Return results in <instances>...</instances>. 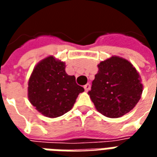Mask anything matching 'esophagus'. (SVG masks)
<instances>
[{"label": "esophagus", "mask_w": 157, "mask_h": 157, "mask_svg": "<svg viewBox=\"0 0 157 157\" xmlns=\"http://www.w3.org/2000/svg\"><path fill=\"white\" fill-rule=\"evenodd\" d=\"M90 88H91V85H90L89 83H87V84H86V85L84 86V89H85V91L86 92H88L89 90H90Z\"/></svg>", "instance_id": "obj_1"}]
</instances>
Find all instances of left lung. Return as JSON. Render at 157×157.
Masks as SVG:
<instances>
[{
	"label": "left lung",
	"instance_id": "obj_1",
	"mask_svg": "<svg viewBox=\"0 0 157 157\" xmlns=\"http://www.w3.org/2000/svg\"><path fill=\"white\" fill-rule=\"evenodd\" d=\"M90 98L96 109L108 118H120L134 109L143 92L141 78L130 62L112 56L98 65Z\"/></svg>",
	"mask_w": 157,
	"mask_h": 157
}]
</instances>
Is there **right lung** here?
I'll return each instance as SVG.
<instances>
[{
    "label": "right lung",
    "mask_w": 157,
    "mask_h": 157,
    "mask_svg": "<svg viewBox=\"0 0 157 157\" xmlns=\"http://www.w3.org/2000/svg\"><path fill=\"white\" fill-rule=\"evenodd\" d=\"M84 88L65 72V63L48 56L36 65L29 80L28 97L36 110L48 118L69 112Z\"/></svg>",
    "instance_id": "1"
}]
</instances>
